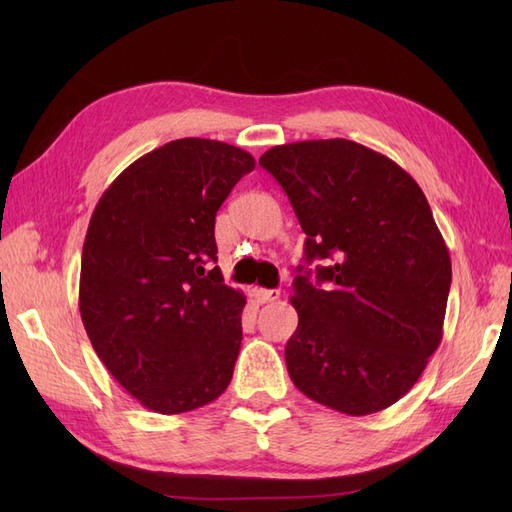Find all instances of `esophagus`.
Returning a JSON list of instances; mask_svg holds the SVG:
<instances>
[{"label": "esophagus", "mask_w": 512, "mask_h": 512, "mask_svg": "<svg viewBox=\"0 0 512 512\" xmlns=\"http://www.w3.org/2000/svg\"><path fill=\"white\" fill-rule=\"evenodd\" d=\"M252 294H254V299L258 301V303H271V301H277L282 297V290H269V288H254L252 290Z\"/></svg>", "instance_id": "esophagus-1"}]
</instances>
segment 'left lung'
Wrapping results in <instances>:
<instances>
[{"mask_svg":"<svg viewBox=\"0 0 512 512\" xmlns=\"http://www.w3.org/2000/svg\"><path fill=\"white\" fill-rule=\"evenodd\" d=\"M260 166L282 185L307 235L286 344L297 389L350 416L393 406L442 342L451 256L418 183L346 138L277 145Z\"/></svg>","mask_w":512,"mask_h":512,"instance_id":"left-lung-1","label":"left lung"}]
</instances>
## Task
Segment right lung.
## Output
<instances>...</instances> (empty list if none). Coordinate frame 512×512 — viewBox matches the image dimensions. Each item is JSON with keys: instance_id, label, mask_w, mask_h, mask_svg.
Listing matches in <instances>:
<instances>
[{"instance_id": "add662e5", "label": "right lung", "mask_w": 512, "mask_h": 512, "mask_svg": "<svg viewBox=\"0 0 512 512\" xmlns=\"http://www.w3.org/2000/svg\"><path fill=\"white\" fill-rule=\"evenodd\" d=\"M254 166L239 147L179 138L123 170L91 215L81 318L100 361L151 412L196 410L230 384L245 297L215 267V213Z\"/></svg>"}]
</instances>
